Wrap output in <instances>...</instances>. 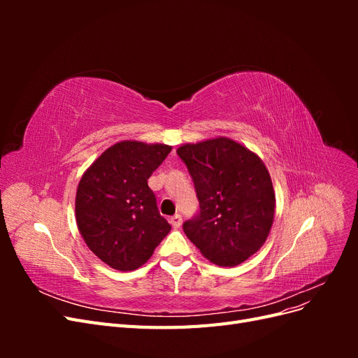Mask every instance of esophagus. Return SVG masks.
I'll return each instance as SVG.
<instances>
[{
    "instance_id": "34e87169",
    "label": "esophagus",
    "mask_w": 358,
    "mask_h": 358,
    "mask_svg": "<svg viewBox=\"0 0 358 358\" xmlns=\"http://www.w3.org/2000/svg\"><path fill=\"white\" fill-rule=\"evenodd\" d=\"M170 224L175 227V229H179V227L182 225V216L179 215V213H176V215H173L171 218H170Z\"/></svg>"
}]
</instances>
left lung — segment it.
Segmentation results:
<instances>
[{
  "mask_svg": "<svg viewBox=\"0 0 358 358\" xmlns=\"http://www.w3.org/2000/svg\"><path fill=\"white\" fill-rule=\"evenodd\" d=\"M178 155L200 206L183 231L212 263H243L264 245L273 224L275 192L264 162L225 137L183 145Z\"/></svg>",
  "mask_w": 358,
  "mask_h": 358,
  "instance_id": "left-lung-1",
  "label": "left lung"
}]
</instances>
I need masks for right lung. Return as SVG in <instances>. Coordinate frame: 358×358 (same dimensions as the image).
Returning <instances> with one entry per match:
<instances>
[{
	"instance_id": "obj_1",
	"label": "right lung",
	"mask_w": 358,
	"mask_h": 358,
	"mask_svg": "<svg viewBox=\"0 0 358 358\" xmlns=\"http://www.w3.org/2000/svg\"><path fill=\"white\" fill-rule=\"evenodd\" d=\"M167 145L116 143L85 171L76 192V221L101 262L128 272L145 264L171 230L148 179L167 158Z\"/></svg>"
}]
</instances>
